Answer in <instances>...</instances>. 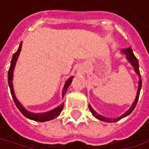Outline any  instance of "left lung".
<instances>
[{
    "instance_id": "obj_1",
    "label": "left lung",
    "mask_w": 149,
    "mask_h": 149,
    "mask_svg": "<svg viewBox=\"0 0 149 149\" xmlns=\"http://www.w3.org/2000/svg\"><path fill=\"white\" fill-rule=\"evenodd\" d=\"M122 52H123V54H125V55H126L127 59L130 61V63L132 65V66L134 68V72H136V74L139 76V84H138L137 94H136V97H135V99H134V103H133V104H132V106L130 107V109L129 110H127V111H126L123 115H122L120 117H118V118H115V119H110V118L105 117V116H103L102 115H100V114L97 113V112H96V111L91 108V106L89 104V109H90L91 112L92 113V115H93L96 118H97L98 120L104 121V122H105V123H115V122H117L118 120H120V119H122V118H123V117H125V116H129V115H130V114L134 110V109L135 108V106H136V104H137L138 99H139L140 91H141V77L140 71H139V62H138V59L135 58V56H134V53H133V51H132V49H131L130 47H128V48H126V49H123V50H122Z\"/></svg>"
}]
</instances>
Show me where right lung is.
I'll use <instances>...</instances> for the list:
<instances>
[{"mask_svg":"<svg viewBox=\"0 0 149 149\" xmlns=\"http://www.w3.org/2000/svg\"><path fill=\"white\" fill-rule=\"evenodd\" d=\"M21 45H22V42L20 43V45L19 46L17 52H15L12 58V60H11V65H10V67H9V70H8V85H9V88H10V91H11V95L13 97V100L15 102V105L17 106V108L19 109V110L27 118L31 119V120H33V121H37V122H46V121H50V120H52L56 117H58L63 108H64V104H60L59 106H58L57 108L48 111V112H45V113H32V112H29L28 110H26L21 104L18 101V99L16 98L15 95V92H14V87H13V73H14V69H15V64H16V61L18 59V57H19V54L20 52V50H21ZM72 78L73 77H71L67 79V81L65 82V86H64V89H63V93H62V97H64V95L66 93V91L68 89V87L70 86L72 81Z\"/></svg>","mask_w":149,"mask_h":149,"instance_id":"1","label":"right lung"}]
</instances>
